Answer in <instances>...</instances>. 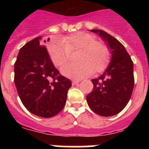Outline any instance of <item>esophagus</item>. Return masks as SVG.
<instances>
[{
    "label": "esophagus",
    "mask_w": 149,
    "mask_h": 149,
    "mask_svg": "<svg viewBox=\"0 0 149 149\" xmlns=\"http://www.w3.org/2000/svg\"><path fill=\"white\" fill-rule=\"evenodd\" d=\"M79 82H81V80H73V81H72V84L74 85V84H77V83Z\"/></svg>",
    "instance_id": "esophagus-1"
}]
</instances>
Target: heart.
Listing matches in <instances>:
<instances>
[{"label":"heart","instance_id":"b5f03b06","mask_svg":"<svg viewBox=\"0 0 149 149\" xmlns=\"http://www.w3.org/2000/svg\"><path fill=\"white\" fill-rule=\"evenodd\" d=\"M50 57L56 66L62 67L70 59V53L79 50L78 61L62 68V73L72 78H81L103 72L110 62V49L104 42L86 32H76L63 38L51 39L48 45Z\"/></svg>","mask_w":149,"mask_h":149}]
</instances>
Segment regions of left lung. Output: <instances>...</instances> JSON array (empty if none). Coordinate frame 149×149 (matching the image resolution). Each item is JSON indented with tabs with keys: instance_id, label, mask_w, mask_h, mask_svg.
Returning a JSON list of instances; mask_svg holds the SVG:
<instances>
[{
	"instance_id": "obj_1",
	"label": "left lung",
	"mask_w": 149,
	"mask_h": 149,
	"mask_svg": "<svg viewBox=\"0 0 149 149\" xmlns=\"http://www.w3.org/2000/svg\"><path fill=\"white\" fill-rule=\"evenodd\" d=\"M106 41L112 54L104 74L92 80L93 89L86 101L94 113L102 116L119 113L128 103L134 85V63L123 45L107 32L91 30Z\"/></svg>"
}]
</instances>
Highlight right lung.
I'll return each mask as SVG.
<instances>
[{
  "label": "right lung",
  "instance_id": "right-lung-1",
  "mask_svg": "<svg viewBox=\"0 0 149 149\" xmlns=\"http://www.w3.org/2000/svg\"><path fill=\"white\" fill-rule=\"evenodd\" d=\"M43 42L36 37L21 48L14 82L24 106L34 115L50 118L64 107L72 82L55 68Z\"/></svg>",
  "mask_w": 149,
  "mask_h": 149
}]
</instances>
